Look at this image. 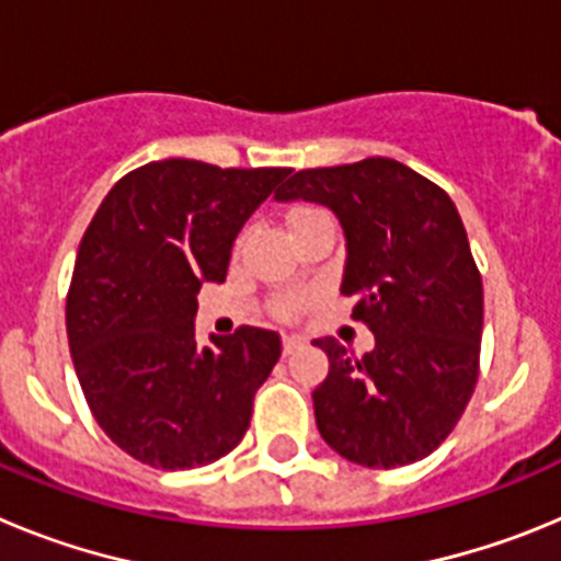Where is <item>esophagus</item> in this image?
Returning a JSON list of instances; mask_svg holds the SVG:
<instances>
[{"label":"esophagus","instance_id":"34e87169","mask_svg":"<svg viewBox=\"0 0 561 561\" xmlns=\"http://www.w3.org/2000/svg\"><path fill=\"white\" fill-rule=\"evenodd\" d=\"M300 345H304V336H295V334L284 336V354H295Z\"/></svg>","mask_w":561,"mask_h":561}]
</instances>
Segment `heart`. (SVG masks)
I'll use <instances>...</instances> for the list:
<instances>
[{
	"mask_svg": "<svg viewBox=\"0 0 561 561\" xmlns=\"http://www.w3.org/2000/svg\"><path fill=\"white\" fill-rule=\"evenodd\" d=\"M320 213H325V210H320V207H309V205L295 207L289 216V221L291 225H297V221L309 219V216H320ZM275 311L280 317H295L297 311H300V300H297V297H280V300L275 304Z\"/></svg>",
	"mask_w": 561,
	"mask_h": 561,
	"instance_id": "1",
	"label": "heart"
}]
</instances>
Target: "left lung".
I'll use <instances>...</instances> for the list:
<instances>
[{
  "instance_id": "left-lung-1",
  "label": "left lung",
  "mask_w": 561,
  "mask_h": 561,
  "mask_svg": "<svg viewBox=\"0 0 561 561\" xmlns=\"http://www.w3.org/2000/svg\"><path fill=\"white\" fill-rule=\"evenodd\" d=\"M277 202L331 207L345 230L342 295L376 348L354 356L325 336L329 376L311 393L334 453L370 469L427 458L472 399L480 374L483 280L447 191L388 157L297 171Z\"/></svg>"
}]
</instances>
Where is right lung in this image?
<instances>
[{
	"instance_id": "add662e5",
	"label": "right lung",
	"mask_w": 561,
	"mask_h": 561,
	"mask_svg": "<svg viewBox=\"0 0 561 561\" xmlns=\"http://www.w3.org/2000/svg\"><path fill=\"white\" fill-rule=\"evenodd\" d=\"M289 168L148 162L114 182L78 247L69 354L103 433L153 469H193L241 444L275 331L196 345V291L221 284L238 230Z\"/></svg>"
}]
</instances>
